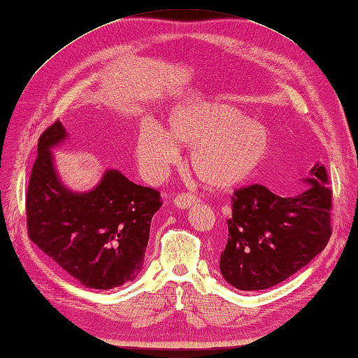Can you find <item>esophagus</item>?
I'll return each instance as SVG.
<instances>
[{
    "label": "esophagus",
    "mask_w": 358,
    "mask_h": 358,
    "mask_svg": "<svg viewBox=\"0 0 358 358\" xmlns=\"http://www.w3.org/2000/svg\"><path fill=\"white\" fill-rule=\"evenodd\" d=\"M199 201H200V200L196 199L195 195L186 194V192L178 194V195L173 199V204H175V206H177L178 209H187V208L194 206V204H196Z\"/></svg>",
    "instance_id": "1"
}]
</instances>
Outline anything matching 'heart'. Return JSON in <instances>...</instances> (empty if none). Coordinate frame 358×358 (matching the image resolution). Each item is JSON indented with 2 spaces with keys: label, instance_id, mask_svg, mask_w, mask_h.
Instances as JSON below:
<instances>
[{
  "label": "heart",
  "instance_id": "obj_1",
  "mask_svg": "<svg viewBox=\"0 0 358 358\" xmlns=\"http://www.w3.org/2000/svg\"><path fill=\"white\" fill-rule=\"evenodd\" d=\"M175 144L191 149L189 167L210 189H231L260 169L271 150L268 131L235 106L215 101L186 103L172 109L167 132L143 123L135 157L144 178H163L177 162Z\"/></svg>",
  "mask_w": 358,
  "mask_h": 358
}]
</instances>
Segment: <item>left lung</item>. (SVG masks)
Segmentation results:
<instances>
[{
	"mask_svg": "<svg viewBox=\"0 0 358 358\" xmlns=\"http://www.w3.org/2000/svg\"><path fill=\"white\" fill-rule=\"evenodd\" d=\"M305 191L280 196L262 185L237 189L220 271L240 291H263L306 266L331 238L332 191L324 166L315 164Z\"/></svg>",
	"mask_w": 358,
	"mask_h": 358,
	"instance_id": "left-lung-1",
	"label": "left lung"
}]
</instances>
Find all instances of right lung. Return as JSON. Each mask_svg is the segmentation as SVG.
Instances as JSON below:
<instances>
[{"instance_id": "add662e5", "label": "right lung", "mask_w": 358, "mask_h": 358, "mask_svg": "<svg viewBox=\"0 0 358 358\" xmlns=\"http://www.w3.org/2000/svg\"><path fill=\"white\" fill-rule=\"evenodd\" d=\"M66 136L55 121L38 140L26 195L29 238L83 286H123L143 269L159 192L113 169L92 191L72 192L59 180L50 150Z\"/></svg>"}]
</instances>
